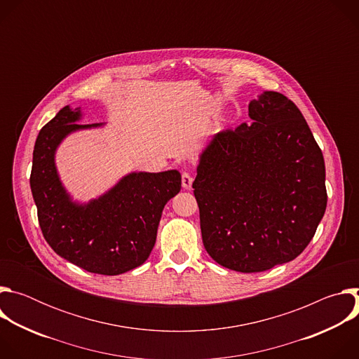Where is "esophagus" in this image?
Instances as JSON below:
<instances>
[{
	"label": "esophagus",
	"mask_w": 359,
	"mask_h": 359,
	"mask_svg": "<svg viewBox=\"0 0 359 359\" xmlns=\"http://www.w3.org/2000/svg\"><path fill=\"white\" fill-rule=\"evenodd\" d=\"M191 184H193V176L190 173H187V172H183V175H182V186H183V189L190 190Z\"/></svg>",
	"instance_id": "obj_1"
}]
</instances>
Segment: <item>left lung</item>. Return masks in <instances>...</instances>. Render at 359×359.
Masks as SVG:
<instances>
[{
    "label": "left lung",
    "mask_w": 359,
    "mask_h": 359,
    "mask_svg": "<svg viewBox=\"0 0 359 359\" xmlns=\"http://www.w3.org/2000/svg\"><path fill=\"white\" fill-rule=\"evenodd\" d=\"M248 118L201 150L193 189L210 257L259 273L294 260L314 237L327 209L325 163L283 93L264 90L250 100Z\"/></svg>",
    "instance_id": "8db88e82"
}]
</instances>
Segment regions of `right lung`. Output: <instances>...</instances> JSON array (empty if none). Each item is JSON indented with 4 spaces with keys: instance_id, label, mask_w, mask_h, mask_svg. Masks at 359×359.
Here are the masks:
<instances>
[{
    "instance_id": "right-lung-1",
    "label": "right lung",
    "mask_w": 359,
    "mask_h": 359,
    "mask_svg": "<svg viewBox=\"0 0 359 359\" xmlns=\"http://www.w3.org/2000/svg\"><path fill=\"white\" fill-rule=\"evenodd\" d=\"M81 108H62L39 132L32 156L31 191L46 243L69 263L95 274L118 276L142 266L155 247L166 203L182 187L179 170L130 172L89 201L74 200L55 155L72 133L105 128L79 125Z\"/></svg>"
}]
</instances>
